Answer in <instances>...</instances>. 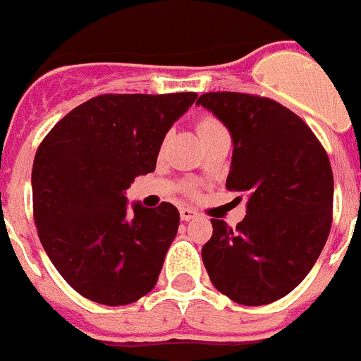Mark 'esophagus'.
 I'll return each instance as SVG.
<instances>
[{"label": "esophagus", "instance_id": "1", "mask_svg": "<svg viewBox=\"0 0 361 361\" xmlns=\"http://www.w3.org/2000/svg\"><path fill=\"white\" fill-rule=\"evenodd\" d=\"M199 216V213L195 212V209L191 208H180V219L184 220V222H190V220L197 219Z\"/></svg>", "mask_w": 361, "mask_h": 361}]
</instances>
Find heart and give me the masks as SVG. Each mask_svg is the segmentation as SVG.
<instances>
[{
	"label": "heart",
	"instance_id": "b5f03b06",
	"mask_svg": "<svg viewBox=\"0 0 361 361\" xmlns=\"http://www.w3.org/2000/svg\"><path fill=\"white\" fill-rule=\"evenodd\" d=\"M219 130H222V124L216 119H213V117H204V119H200L199 124H197V132H199L200 139L212 135V133L219 132Z\"/></svg>",
	"mask_w": 361,
	"mask_h": 361
}]
</instances>
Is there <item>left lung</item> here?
I'll return each instance as SVG.
<instances>
[{"instance_id": "left-lung-1", "label": "left lung", "mask_w": 361, "mask_h": 361, "mask_svg": "<svg viewBox=\"0 0 361 361\" xmlns=\"http://www.w3.org/2000/svg\"><path fill=\"white\" fill-rule=\"evenodd\" d=\"M197 104L231 133L226 186L247 197L235 229L212 219L202 262L213 286L233 302L271 304L305 279L329 237V157L307 124L273 99L209 92Z\"/></svg>"}]
</instances>
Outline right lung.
<instances>
[{"label":"right lung","mask_w":361,"mask_h":361,"mask_svg":"<svg viewBox=\"0 0 361 361\" xmlns=\"http://www.w3.org/2000/svg\"><path fill=\"white\" fill-rule=\"evenodd\" d=\"M195 99V92L97 95L66 114L37 148V235L85 298L126 305L155 288L180 216L170 202L128 209L124 193L155 170L166 133Z\"/></svg>","instance_id":"add662e5"}]
</instances>
